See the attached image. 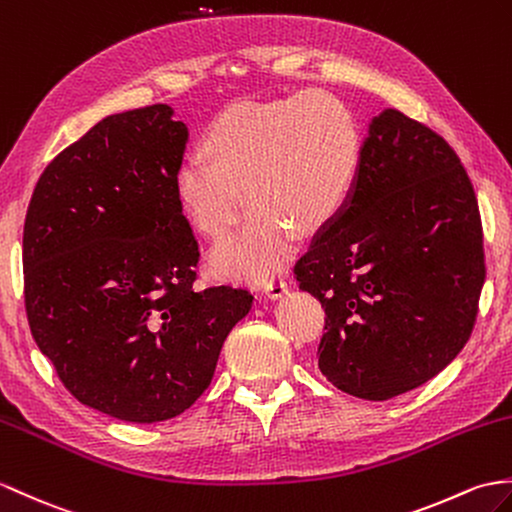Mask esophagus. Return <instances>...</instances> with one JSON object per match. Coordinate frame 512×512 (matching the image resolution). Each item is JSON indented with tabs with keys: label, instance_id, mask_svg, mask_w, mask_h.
I'll list each match as a JSON object with an SVG mask.
<instances>
[{
	"label": "esophagus",
	"instance_id": "esophagus-1",
	"mask_svg": "<svg viewBox=\"0 0 512 512\" xmlns=\"http://www.w3.org/2000/svg\"><path fill=\"white\" fill-rule=\"evenodd\" d=\"M261 288H264V292L270 296V299H281V296L288 292V281L281 277H272L261 285Z\"/></svg>",
	"mask_w": 512,
	"mask_h": 512
}]
</instances>
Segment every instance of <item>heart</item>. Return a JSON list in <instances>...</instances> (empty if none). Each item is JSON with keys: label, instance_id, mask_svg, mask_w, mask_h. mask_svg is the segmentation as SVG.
<instances>
[{"label": "heart", "instance_id": "1", "mask_svg": "<svg viewBox=\"0 0 512 512\" xmlns=\"http://www.w3.org/2000/svg\"><path fill=\"white\" fill-rule=\"evenodd\" d=\"M205 159L176 174V198L194 227L218 242L251 207L244 229L211 266L222 277L266 281L294 251V233L323 231L347 205L362 165V135L334 93L301 91L229 106L200 141Z\"/></svg>", "mask_w": 512, "mask_h": 512}]
</instances>
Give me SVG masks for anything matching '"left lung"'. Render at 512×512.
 Listing matches in <instances>:
<instances>
[{
	"label": "left lung",
	"mask_w": 512,
	"mask_h": 512,
	"mask_svg": "<svg viewBox=\"0 0 512 512\" xmlns=\"http://www.w3.org/2000/svg\"><path fill=\"white\" fill-rule=\"evenodd\" d=\"M484 277L478 198L456 150L384 111L349 202L294 264L325 307L320 373L368 401L425 384L471 338Z\"/></svg>",
	"instance_id": "left-lung-1"
}]
</instances>
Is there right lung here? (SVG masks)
<instances>
[{
    "mask_svg": "<svg viewBox=\"0 0 512 512\" xmlns=\"http://www.w3.org/2000/svg\"><path fill=\"white\" fill-rule=\"evenodd\" d=\"M187 128L152 104L104 117L43 170L23 224L32 338L80 403L130 423L185 412L253 305L194 288L198 242L176 198Z\"/></svg>",
    "mask_w": 512,
    "mask_h": 512,
    "instance_id": "obj_1",
    "label": "right lung"
}]
</instances>
